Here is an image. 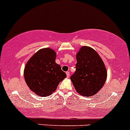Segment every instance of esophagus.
<instances>
[{
  "label": "esophagus",
  "instance_id": "obj_1",
  "mask_svg": "<svg viewBox=\"0 0 130 130\" xmlns=\"http://www.w3.org/2000/svg\"><path fill=\"white\" fill-rule=\"evenodd\" d=\"M66 75H67V77H69V71H68V72H66Z\"/></svg>",
  "mask_w": 130,
  "mask_h": 130
}]
</instances>
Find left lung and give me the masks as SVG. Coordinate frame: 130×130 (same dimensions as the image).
Masks as SVG:
<instances>
[{
    "mask_svg": "<svg viewBox=\"0 0 130 130\" xmlns=\"http://www.w3.org/2000/svg\"><path fill=\"white\" fill-rule=\"evenodd\" d=\"M76 60V72L70 77L76 91L87 97L96 94L107 78L103 61L94 49L88 46L80 48Z\"/></svg>",
    "mask_w": 130,
    "mask_h": 130,
    "instance_id": "obj_1",
    "label": "left lung"
}]
</instances>
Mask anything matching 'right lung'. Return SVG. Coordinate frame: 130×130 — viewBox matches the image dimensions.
<instances>
[{
  "label": "right lung",
  "instance_id": "right-lung-1",
  "mask_svg": "<svg viewBox=\"0 0 130 130\" xmlns=\"http://www.w3.org/2000/svg\"><path fill=\"white\" fill-rule=\"evenodd\" d=\"M56 53L51 48L36 52L25 66L24 76L29 89L38 96L53 94L59 83L66 77L61 66L56 62Z\"/></svg>",
  "mask_w": 130,
  "mask_h": 130
}]
</instances>
